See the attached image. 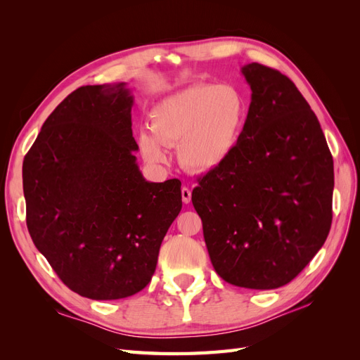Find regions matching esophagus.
<instances>
[{"label": "esophagus", "instance_id": "esophagus-1", "mask_svg": "<svg viewBox=\"0 0 360 360\" xmlns=\"http://www.w3.org/2000/svg\"><path fill=\"white\" fill-rule=\"evenodd\" d=\"M181 200L184 204H189L191 200H192V191L189 188H181Z\"/></svg>", "mask_w": 360, "mask_h": 360}]
</instances>
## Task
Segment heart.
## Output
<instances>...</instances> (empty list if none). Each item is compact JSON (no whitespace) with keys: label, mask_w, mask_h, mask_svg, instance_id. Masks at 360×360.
<instances>
[{"label":"heart","mask_w":360,"mask_h":360,"mask_svg":"<svg viewBox=\"0 0 360 360\" xmlns=\"http://www.w3.org/2000/svg\"><path fill=\"white\" fill-rule=\"evenodd\" d=\"M246 115V99L236 86L189 85L151 108L150 130L138 135L139 151L151 165H163L168 160L165 147H177L181 167L210 172L233 155Z\"/></svg>","instance_id":"1"}]
</instances>
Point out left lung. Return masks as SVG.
I'll list each match as a JSON object with an SVG mask.
<instances>
[{
	"label": "left lung",
	"instance_id": "8db88e82",
	"mask_svg": "<svg viewBox=\"0 0 360 360\" xmlns=\"http://www.w3.org/2000/svg\"><path fill=\"white\" fill-rule=\"evenodd\" d=\"M250 105L233 155L198 180L192 204L210 261L228 284H288L332 225L333 159L317 115L285 75L242 68Z\"/></svg>",
	"mask_w": 360,
	"mask_h": 360
}]
</instances>
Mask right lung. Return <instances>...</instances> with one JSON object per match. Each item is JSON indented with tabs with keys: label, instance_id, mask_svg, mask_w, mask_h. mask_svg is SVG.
<instances>
[{
	"label": "right lung",
	"instance_id": "right-lung-1",
	"mask_svg": "<svg viewBox=\"0 0 360 360\" xmlns=\"http://www.w3.org/2000/svg\"><path fill=\"white\" fill-rule=\"evenodd\" d=\"M124 82L85 85L43 123L22 165L27 226L72 291L93 300L134 296L153 276L181 183L147 181Z\"/></svg>",
	"mask_w": 360,
	"mask_h": 360
}]
</instances>
